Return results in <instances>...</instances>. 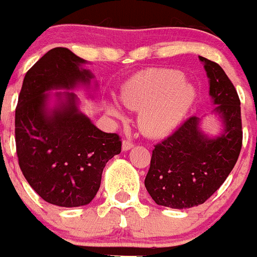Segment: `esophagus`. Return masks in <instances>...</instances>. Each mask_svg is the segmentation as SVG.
<instances>
[{
    "label": "esophagus",
    "mask_w": 257,
    "mask_h": 257,
    "mask_svg": "<svg viewBox=\"0 0 257 257\" xmlns=\"http://www.w3.org/2000/svg\"><path fill=\"white\" fill-rule=\"evenodd\" d=\"M133 142L128 141V139H124L123 143H121V149H123V152H128V150H131L133 148Z\"/></svg>",
    "instance_id": "34e87169"
}]
</instances>
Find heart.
<instances>
[{"label":"heart","mask_w":257,"mask_h":257,"mask_svg":"<svg viewBox=\"0 0 257 257\" xmlns=\"http://www.w3.org/2000/svg\"><path fill=\"white\" fill-rule=\"evenodd\" d=\"M183 79L174 69H150L124 85L120 100L126 107L141 109L138 121L145 134L167 136L185 118L195 99V89ZM108 112L121 115L115 105H109Z\"/></svg>","instance_id":"b5f03b06"}]
</instances>
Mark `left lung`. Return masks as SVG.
<instances>
[{
	"label": "left lung",
	"mask_w": 257,
	"mask_h": 257,
	"mask_svg": "<svg viewBox=\"0 0 257 257\" xmlns=\"http://www.w3.org/2000/svg\"><path fill=\"white\" fill-rule=\"evenodd\" d=\"M209 78L214 112L222 121L220 136L210 138L201 118L190 116L153 149L144 184L158 205L189 209L204 204L226 180L242 145L240 99L224 69L199 56Z\"/></svg>",
	"instance_id": "1"
}]
</instances>
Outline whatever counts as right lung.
Segmentation results:
<instances>
[{
	"instance_id": "right-lung-1",
	"label": "right lung",
	"mask_w": 257,
	"mask_h": 257,
	"mask_svg": "<svg viewBox=\"0 0 257 257\" xmlns=\"http://www.w3.org/2000/svg\"><path fill=\"white\" fill-rule=\"evenodd\" d=\"M84 63L68 48L48 51L26 73L15 116L23 177L43 200L63 208L89 204L105 164L121 150L118 134L99 131L79 112L73 92H56V107H48V90L89 85Z\"/></svg>"
}]
</instances>
